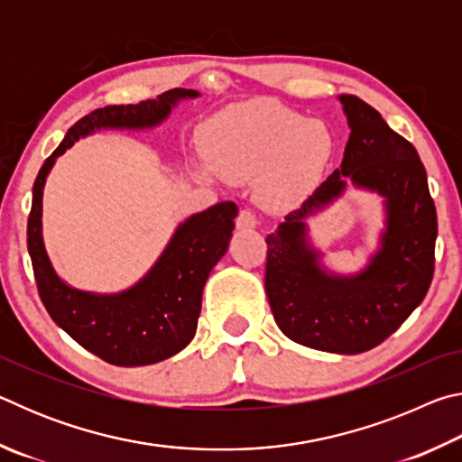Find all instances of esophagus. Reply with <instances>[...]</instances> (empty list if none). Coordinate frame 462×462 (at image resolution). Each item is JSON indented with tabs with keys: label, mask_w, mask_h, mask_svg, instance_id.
Wrapping results in <instances>:
<instances>
[{
	"label": "esophagus",
	"mask_w": 462,
	"mask_h": 462,
	"mask_svg": "<svg viewBox=\"0 0 462 462\" xmlns=\"http://www.w3.org/2000/svg\"><path fill=\"white\" fill-rule=\"evenodd\" d=\"M256 224H259V220H256V216L250 212V209H242L238 214V220H236L238 230H253L256 228Z\"/></svg>",
	"instance_id": "esophagus-1"
}]
</instances>
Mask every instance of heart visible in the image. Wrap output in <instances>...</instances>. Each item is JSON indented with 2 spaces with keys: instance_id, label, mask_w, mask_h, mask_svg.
I'll return each mask as SVG.
<instances>
[{
  "instance_id": "heart-1",
  "label": "heart",
  "mask_w": 462,
  "mask_h": 462,
  "mask_svg": "<svg viewBox=\"0 0 462 462\" xmlns=\"http://www.w3.org/2000/svg\"><path fill=\"white\" fill-rule=\"evenodd\" d=\"M203 154L217 175L230 181L261 179V199L287 208L314 189L334 151L332 132L277 101L236 107L208 124Z\"/></svg>"
}]
</instances>
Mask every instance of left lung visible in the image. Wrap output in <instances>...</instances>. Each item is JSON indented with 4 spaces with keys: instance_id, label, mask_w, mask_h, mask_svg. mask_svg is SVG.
<instances>
[{
    "instance_id": "1",
    "label": "left lung",
    "mask_w": 462,
    "mask_h": 462,
    "mask_svg": "<svg viewBox=\"0 0 462 462\" xmlns=\"http://www.w3.org/2000/svg\"><path fill=\"white\" fill-rule=\"evenodd\" d=\"M338 99L350 128L342 165L267 236L264 289L287 338L326 353L358 355L389 338L426 297L438 222L426 169L413 144L363 99ZM346 182L379 192L386 206L378 253L355 276L323 267L305 224L337 199Z\"/></svg>"
}]
</instances>
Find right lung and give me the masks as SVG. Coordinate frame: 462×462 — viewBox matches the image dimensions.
Instances as JSON below:
<instances>
[{
	"mask_svg": "<svg viewBox=\"0 0 462 462\" xmlns=\"http://www.w3.org/2000/svg\"><path fill=\"white\" fill-rule=\"evenodd\" d=\"M193 89H171L136 106L93 109L69 128L32 187L28 216V253L32 259L38 293L54 324L75 342L109 365L143 366L177 355L198 330L201 293L209 273L228 250L238 208L222 201L193 214L179 226L152 269L120 293H89L67 285L46 254L42 240V191L59 156L77 140L101 128L143 130L159 126L181 99H193Z\"/></svg>",
	"mask_w": 462,
	"mask_h": 462,
	"instance_id": "add662e5",
	"label": "right lung"
}]
</instances>
